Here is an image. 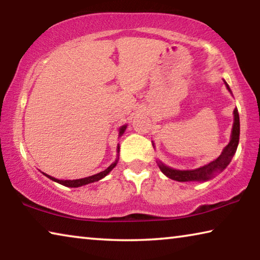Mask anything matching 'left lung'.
Here are the masks:
<instances>
[{
    "mask_svg": "<svg viewBox=\"0 0 260 260\" xmlns=\"http://www.w3.org/2000/svg\"><path fill=\"white\" fill-rule=\"evenodd\" d=\"M227 89L231 91L230 86L227 85V82L223 80ZM239 140H240V117L237 109H234V122H233V128H232V135L231 141L223 149L221 155H220L217 159L210 161L209 164L204 166H201L199 169L195 170H174L172 167H169L162 164L161 161H157L158 166L162 173H164L167 178L175 180V181L180 182H187V181H208L217 172H222L230 164L233 156L236 152L237 146H239ZM153 146V144H152Z\"/></svg>",
    "mask_w": 260,
    "mask_h": 260,
    "instance_id": "obj_1",
    "label": "left lung"
}]
</instances>
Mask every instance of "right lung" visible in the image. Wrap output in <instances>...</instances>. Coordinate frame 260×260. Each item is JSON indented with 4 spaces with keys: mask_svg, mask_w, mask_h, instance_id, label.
<instances>
[{
    "mask_svg": "<svg viewBox=\"0 0 260 260\" xmlns=\"http://www.w3.org/2000/svg\"><path fill=\"white\" fill-rule=\"evenodd\" d=\"M126 125L121 126L119 128V136H121L122 134H124V132L126 129ZM119 144H118L117 147V152H119ZM118 159H119V157L117 158L116 160H114L111 165H110L107 170L102 171V172H100L98 174H94V175H90V177H87V178H83V179H77V180H58V179H55L54 177H50V175H48L46 173H43L46 175L47 178H49L50 180H52V181H55L57 183H60L63 184V186L65 187H71V188H77V187H81V186H85V184H88V183H91V182H95V181H99V180L103 179L105 175H108L110 172H111L112 169L114 166L117 165L118 162Z\"/></svg>",
    "mask_w": 260,
    "mask_h": 260,
    "instance_id": "1",
    "label": "right lung"
}]
</instances>
